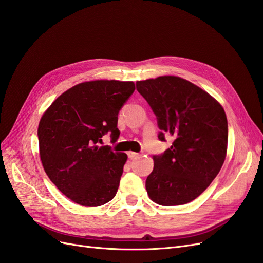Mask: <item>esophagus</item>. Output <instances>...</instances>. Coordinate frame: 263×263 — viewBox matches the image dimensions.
Instances as JSON below:
<instances>
[{"instance_id":"1","label":"esophagus","mask_w":263,"mask_h":263,"mask_svg":"<svg viewBox=\"0 0 263 263\" xmlns=\"http://www.w3.org/2000/svg\"><path fill=\"white\" fill-rule=\"evenodd\" d=\"M138 156H139V154L134 153V151H129V153H128V157H129L130 159H135V158H137Z\"/></svg>"}]
</instances>
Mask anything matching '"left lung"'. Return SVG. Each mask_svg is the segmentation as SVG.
Here are the masks:
<instances>
[{
	"label": "left lung",
	"mask_w": 263,
	"mask_h": 263,
	"mask_svg": "<svg viewBox=\"0 0 263 263\" xmlns=\"http://www.w3.org/2000/svg\"><path fill=\"white\" fill-rule=\"evenodd\" d=\"M136 85L157 116L159 139L164 140L165 134L173 137L163 155L154 156L147 193L159 205L186 204L208 189L225 161V110L212 95L180 77L162 76Z\"/></svg>",
	"instance_id": "left-lung-1"
}]
</instances>
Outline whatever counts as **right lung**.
<instances>
[{
	"label": "right lung",
	"instance_id": "obj_1",
	"mask_svg": "<svg viewBox=\"0 0 263 263\" xmlns=\"http://www.w3.org/2000/svg\"><path fill=\"white\" fill-rule=\"evenodd\" d=\"M134 91L133 81L82 82L43 114L38 140L44 170L72 202L95 208L116 195L127 155L101 146L102 137L110 133L118 138V112Z\"/></svg>",
	"mask_w": 263,
	"mask_h": 263
}]
</instances>
